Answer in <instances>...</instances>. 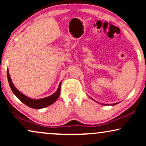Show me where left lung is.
<instances>
[{
    "instance_id": "obj_1",
    "label": "left lung",
    "mask_w": 146,
    "mask_h": 146,
    "mask_svg": "<svg viewBox=\"0 0 146 146\" xmlns=\"http://www.w3.org/2000/svg\"><path fill=\"white\" fill-rule=\"evenodd\" d=\"M93 100V99H92ZM118 104V103H115V104H111V106H114V105H115V104ZM105 105V104H104ZM110 105V104H109Z\"/></svg>"
}]
</instances>
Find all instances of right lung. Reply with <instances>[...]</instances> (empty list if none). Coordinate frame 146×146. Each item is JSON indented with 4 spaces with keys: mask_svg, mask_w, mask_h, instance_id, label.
I'll return each mask as SVG.
<instances>
[{
    "mask_svg": "<svg viewBox=\"0 0 146 146\" xmlns=\"http://www.w3.org/2000/svg\"><path fill=\"white\" fill-rule=\"evenodd\" d=\"M7 78L8 80H9L10 87H11L14 94H15L22 102L25 104V105H27V106L31 108L41 109L52 104L54 103L57 100V99L58 98L60 93L61 82L60 83L58 88L57 89V91L54 94H53L52 95L50 96L44 98L42 99H31L30 98L27 97V96L23 94V93H21V92L14 86L13 82H12V80L11 78V76H10L9 75V70H7Z\"/></svg>",
    "mask_w": 146,
    "mask_h": 146,
    "instance_id": "add662e5",
    "label": "right lung"
}]
</instances>
